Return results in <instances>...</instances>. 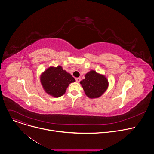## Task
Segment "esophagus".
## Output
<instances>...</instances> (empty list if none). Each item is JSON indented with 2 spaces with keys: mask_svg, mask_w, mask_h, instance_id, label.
Listing matches in <instances>:
<instances>
[{
  "mask_svg": "<svg viewBox=\"0 0 154 154\" xmlns=\"http://www.w3.org/2000/svg\"><path fill=\"white\" fill-rule=\"evenodd\" d=\"M75 80H76V82H77L79 83V82L81 81V78L78 77V78H76V79H75Z\"/></svg>",
  "mask_w": 154,
  "mask_h": 154,
  "instance_id": "esophagus-1",
  "label": "esophagus"
}]
</instances>
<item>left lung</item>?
Instances as JSON below:
<instances>
[{"mask_svg":"<svg viewBox=\"0 0 154 154\" xmlns=\"http://www.w3.org/2000/svg\"><path fill=\"white\" fill-rule=\"evenodd\" d=\"M85 94L90 98H97L102 95L108 86L106 77L91 71L85 75V79L80 82Z\"/></svg>","mask_w":154,"mask_h":154,"instance_id":"1","label":"left lung"}]
</instances>
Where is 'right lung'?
<instances>
[{
    "label": "right lung",
    "mask_w": 154,
    "mask_h": 154,
    "mask_svg": "<svg viewBox=\"0 0 154 154\" xmlns=\"http://www.w3.org/2000/svg\"><path fill=\"white\" fill-rule=\"evenodd\" d=\"M75 81V79L61 66L51 67L41 76V82L45 91L55 97L63 95L69 85Z\"/></svg>",
    "instance_id": "right-lung-1"
}]
</instances>
